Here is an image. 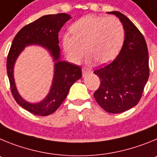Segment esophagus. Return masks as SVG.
Segmentation results:
<instances>
[{"label": "esophagus", "instance_id": "34e87169", "mask_svg": "<svg viewBox=\"0 0 157 157\" xmlns=\"http://www.w3.org/2000/svg\"><path fill=\"white\" fill-rule=\"evenodd\" d=\"M82 73H83V77H84L90 73V70H88V69L87 68H83L82 69Z\"/></svg>", "mask_w": 157, "mask_h": 157}]
</instances>
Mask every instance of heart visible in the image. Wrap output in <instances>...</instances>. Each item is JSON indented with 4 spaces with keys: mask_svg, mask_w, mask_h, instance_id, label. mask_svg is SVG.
<instances>
[{
    "mask_svg": "<svg viewBox=\"0 0 157 157\" xmlns=\"http://www.w3.org/2000/svg\"><path fill=\"white\" fill-rule=\"evenodd\" d=\"M72 36L65 35L63 47L70 61L78 63L86 53L97 64H105L119 54L125 40V29L114 16L87 15L70 26Z\"/></svg>",
    "mask_w": 157,
    "mask_h": 157,
    "instance_id": "heart-1",
    "label": "heart"
}]
</instances>
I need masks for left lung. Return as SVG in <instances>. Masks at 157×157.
<instances>
[{
  "instance_id": "obj_1",
  "label": "left lung",
  "mask_w": 157,
  "mask_h": 157,
  "mask_svg": "<svg viewBox=\"0 0 157 157\" xmlns=\"http://www.w3.org/2000/svg\"><path fill=\"white\" fill-rule=\"evenodd\" d=\"M108 13L121 21L125 40L113 61L94 71L100 80L94 97L106 112L120 113L140 101L149 76V52L143 35L128 17L119 12Z\"/></svg>"
}]
</instances>
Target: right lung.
<instances>
[{"instance_id": "add662e5", "label": "right lung", "mask_w": 157, "mask_h": 157, "mask_svg": "<svg viewBox=\"0 0 157 157\" xmlns=\"http://www.w3.org/2000/svg\"><path fill=\"white\" fill-rule=\"evenodd\" d=\"M70 19V15L66 13L44 15L22 28L15 35L10 48L6 66L11 91L16 102L34 115L44 117L56 111L66 98L71 86L82 77L80 66L59 60V32ZM30 44L40 45L48 49L56 62L54 77L49 94L43 101L34 104L25 101L19 95L13 75L17 58L27 45Z\"/></svg>"}]
</instances>
